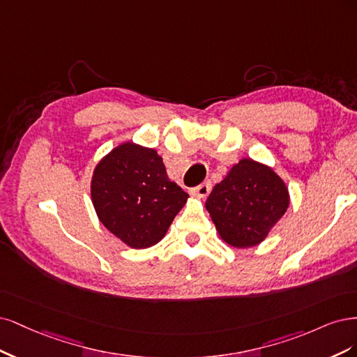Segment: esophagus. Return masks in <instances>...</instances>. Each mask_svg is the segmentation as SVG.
Returning a JSON list of instances; mask_svg holds the SVG:
<instances>
[{"instance_id":"34e87169","label":"esophagus","mask_w":357,"mask_h":357,"mask_svg":"<svg viewBox=\"0 0 357 357\" xmlns=\"http://www.w3.org/2000/svg\"><path fill=\"white\" fill-rule=\"evenodd\" d=\"M212 191V183L211 182H203L200 183V185L191 188V194L197 195V197H208L209 192Z\"/></svg>"}]
</instances>
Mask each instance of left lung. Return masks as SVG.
Instances as JSON below:
<instances>
[{
  "label": "left lung",
  "instance_id": "obj_1",
  "mask_svg": "<svg viewBox=\"0 0 357 357\" xmlns=\"http://www.w3.org/2000/svg\"><path fill=\"white\" fill-rule=\"evenodd\" d=\"M287 206L284 182L270 167L250 158L233 166L206 200L218 233L234 248L261 243Z\"/></svg>",
  "mask_w": 357,
  "mask_h": 357
}]
</instances>
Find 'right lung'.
Wrapping results in <instances>:
<instances>
[{
    "label": "right lung",
    "instance_id": "right-lung-1",
    "mask_svg": "<svg viewBox=\"0 0 357 357\" xmlns=\"http://www.w3.org/2000/svg\"><path fill=\"white\" fill-rule=\"evenodd\" d=\"M187 199L167 178L157 151L132 142L103 157L91 179V202L100 222L135 249L158 243Z\"/></svg>",
    "mask_w": 357,
    "mask_h": 357
}]
</instances>
